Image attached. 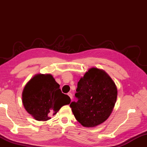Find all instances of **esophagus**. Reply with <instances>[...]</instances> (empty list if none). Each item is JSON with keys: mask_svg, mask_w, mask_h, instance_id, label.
<instances>
[{"mask_svg": "<svg viewBox=\"0 0 147 147\" xmlns=\"http://www.w3.org/2000/svg\"><path fill=\"white\" fill-rule=\"evenodd\" d=\"M67 94H68V96L71 98V99L72 100V98H73V94H72V93H69Z\"/></svg>", "mask_w": 147, "mask_h": 147, "instance_id": "1", "label": "esophagus"}]
</instances>
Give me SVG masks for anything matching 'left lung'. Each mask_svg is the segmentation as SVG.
Listing matches in <instances>:
<instances>
[{
	"label": "left lung",
	"instance_id": "left-lung-1",
	"mask_svg": "<svg viewBox=\"0 0 147 147\" xmlns=\"http://www.w3.org/2000/svg\"><path fill=\"white\" fill-rule=\"evenodd\" d=\"M70 107L74 117L85 127H94L107 120L115 106L117 89L105 71L91 68L78 82Z\"/></svg>",
	"mask_w": 147,
	"mask_h": 147
}]
</instances>
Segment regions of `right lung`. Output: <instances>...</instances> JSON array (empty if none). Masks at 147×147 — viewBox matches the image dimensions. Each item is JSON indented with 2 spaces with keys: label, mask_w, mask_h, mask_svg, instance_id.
<instances>
[{
  "label": "right lung",
  "mask_w": 147,
  "mask_h": 147,
  "mask_svg": "<svg viewBox=\"0 0 147 147\" xmlns=\"http://www.w3.org/2000/svg\"><path fill=\"white\" fill-rule=\"evenodd\" d=\"M23 106L37 121H47L62 106L71 102L61 93L59 85L51 74H38L26 84L22 94Z\"/></svg>",
  "instance_id": "obj_1"
}]
</instances>
